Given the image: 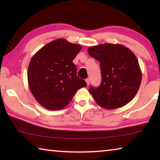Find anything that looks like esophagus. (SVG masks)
Masks as SVG:
<instances>
[{"instance_id": "34e87169", "label": "esophagus", "mask_w": 160, "mask_h": 160, "mask_svg": "<svg viewBox=\"0 0 160 160\" xmlns=\"http://www.w3.org/2000/svg\"><path fill=\"white\" fill-rule=\"evenodd\" d=\"M85 81H86V82H87V85H90V78H87V79L85 80Z\"/></svg>"}]
</instances>
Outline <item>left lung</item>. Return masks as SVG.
Instances as JSON below:
<instances>
[{
	"mask_svg": "<svg viewBox=\"0 0 160 160\" xmlns=\"http://www.w3.org/2000/svg\"><path fill=\"white\" fill-rule=\"evenodd\" d=\"M88 53L99 61L102 82L91 86L90 92L97 104L107 109L122 107L139 90L142 73L135 54L121 44H103L91 47Z\"/></svg>",
	"mask_w": 160,
	"mask_h": 160,
	"instance_id": "obj_1",
	"label": "left lung"
}]
</instances>
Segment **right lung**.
Segmentation results:
<instances>
[{
  "label": "right lung",
  "mask_w": 160,
  "mask_h": 160,
  "mask_svg": "<svg viewBox=\"0 0 160 160\" xmlns=\"http://www.w3.org/2000/svg\"><path fill=\"white\" fill-rule=\"evenodd\" d=\"M82 47L58 39L45 45L29 62L28 84L32 94L42 107L49 110L66 107L78 90L87 83L77 76L72 60Z\"/></svg>",
  "instance_id": "1"
}]
</instances>
